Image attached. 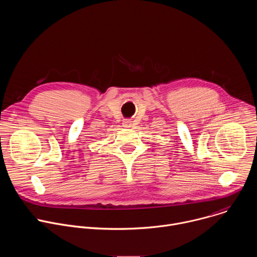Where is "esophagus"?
Returning a JSON list of instances; mask_svg holds the SVG:
<instances>
[{
	"mask_svg": "<svg viewBox=\"0 0 257 257\" xmlns=\"http://www.w3.org/2000/svg\"><path fill=\"white\" fill-rule=\"evenodd\" d=\"M130 124H131V121L130 120H125L123 122V126L124 127H130Z\"/></svg>",
	"mask_w": 257,
	"mask_h": 257,
	"instance_id": "obj_1",
	"label": "esophagus"
}]
</instances>
